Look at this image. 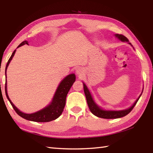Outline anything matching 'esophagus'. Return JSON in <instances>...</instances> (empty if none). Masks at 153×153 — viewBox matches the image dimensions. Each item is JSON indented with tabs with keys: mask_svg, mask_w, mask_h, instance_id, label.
Here are the masks:
<instances>
[{
	"mask_svg": "<svg viewBox=\"0 0 153 153\" xmlns=\"http://www.w3.org/2000/svg\"><path fill=\"white\" fill-rule=\"evenodd\" d=\"M76 74H78V75H82L83 73V69L82 68H77L76 70Z\"/></svg>",
	"mask_w": 153,
	"mask_h": 153,
	"instance_id": "34e87169",
	"label": "esophagus"
}]
</instances>
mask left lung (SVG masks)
Returning a JSON list of instances; mask_svg holds the SVG:
<instances>
[{
    "mask_svg": "<svg viewBox=\"0 0 153 153\" xmlns=\"http://www.w3.org/2000/svg\"><path fill=\"white\" fill-rule=\"evenodd\" d=\"M114 36L118 39V40L121 41L122 42H127V43H128V44L131 45L130 43H129V41L128 39H127L125 36H123V35L115 34ZM83 84L84 93H85V97L87 99V105H88L89 110H91V112L92 114H93L94 115L97 117H99V118H105V119L119 118H122V117L125 116L127 114H128L131 111V110L134 108V107L135 106L136 103L137 102L138 100L139 99V98H140V97L142 95L143 91V88L142 92L140 94V95H139L138 98L137 99V100H135L134 103L130 107H129L128 108L123 109V110H105L102 108L101 106H100L98 104L95 102V99H93V97L91 93L90 92V91L88 87H87V86L86 85V84L83 82Z\"/></svg>",
    "mask_w": 153,
    "mask_h": 153,
    "instance_id": "left-lung-1",
    "label": "left lung"
}]
</instances>
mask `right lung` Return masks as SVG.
<instances>
[{"mask_svg":"<svg viewBox=\"0 0 153 153\" xmlns=\"http://www.w3.org/2000/svg\"><path fill=\"white\" fill-rule=\"evenodd\" d=\"M25 44L28 45L27 41H23L21 44H19V45L17 48L20 47ZM16 51V49L13 52L10 58H9L7 64H6L5 70L6 78V70H7L8 66H9V64L10 62V61L12 60V58L14 57ZM75 81H76V75H75V74H71L68 75V76L65 77L59 83L56 91H55V93L53 97V99L51 100V102L48 104L47 106H45V108H42L41 110H39L37 112L31 114H26L22 112L21 110H19L17 107L13 104V102L11 101V100L10 99L8 95L7 81H6V79L5 83V93L6 97H7L8 100H9L13 108L14 109L16 113H17L19 116H20L22 118L25 120H30V121L36 122H48L56 120L62 114V113L64 110L65 105H66V96L68 92H69L71 87L72 86L74 83L75 82Z\"/></svg>","mask_w":153,"mask_h":153,"instance_id":"right-lung-1","label":"right lung"}]
</instances>
